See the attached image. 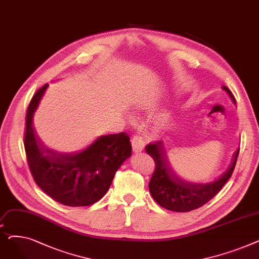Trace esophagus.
Instances as JSON below:
<instances>
[{
	"mask_svg": "<svg viewBox=\"0 0 259 259\" xmlns=\"http://www.w3.org/2000/svg\"><path fill=\"white\" fill-rule=\"evenodd\" d=\"M131 145H132L133 151L135 153L142 152L144 150V148H145V142H144L143 138L139 137V135H134L133 139H132V142H131Z\"/></svg>",
	"mask_w": 259,
	"mask_h": 259,
	"instance_id": "esophagus-1",
	"label": "esophagus"
}]
</instances>
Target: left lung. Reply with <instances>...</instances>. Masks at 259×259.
Listing matches in <instances>:
<instances>
[{
  "mask_svg": "<svg viewBox=\"0 0 259 259\" xmlns=\"http://www.w3.org/2000/svg\"><path fill=\"white\" fill-rule=\"evenodd\" d=\"M223 89L229 94L234 104L235 98L226 86ZM146 152L155 161V171L149 183L154 200L159 206L174 212H188L197 209L212 199L233 173L239 149L235 152L232 164L219 179L210 183H192L185 181L173 173L167 159L162 142H156L146 147Z\"/></svg>",
  "mask_w": 259,
  "mask_h": 259,
  "instance_id": "obj_1",
  "label": "left lung"
}]
</instances>
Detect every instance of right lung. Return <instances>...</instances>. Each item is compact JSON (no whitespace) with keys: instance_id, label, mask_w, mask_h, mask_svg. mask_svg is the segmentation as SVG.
<instances>
[{"instance_id":"obj_1","label":"right lung","mask_w":259,"mask_h":259,"mask_svg":"<svg viewBox=\"0 0 259 259\" xmlns=\"http://www.w3.org/2000/svg\"><path fill=\"white\" fill-rule=\"evenodd\" d=\"M47 88L46 84L33 95L26 115L25 150L33 180L62 205L90 206L107 193L115 172L131 156L130 138L125 132L101 135L72 153L46 147L34 133L32 122Z\"/></svg>"}]
</instances>
